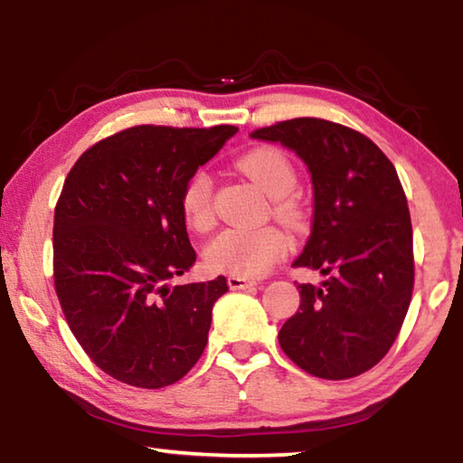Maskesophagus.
<instances>
[{"instance_id":"1","label":"esophagus","mask_w":463,"mask_h":463,"mask_svg":"<svg viewBox=\"0 0 463 463\" xmlns=\"http://www.w3.org/2000/svg\"><path fill=\"white\" fill-rule=\"evenodd\" d=\"M250 286H255L253 279L241 278V276H229V288L231 289H247Z\"/></svg>"}]
</instances>
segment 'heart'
Here are the masks:
<instances>
[{"label":"heart","mask_w":463,"mask_h":463,"mask_svg":"<svg viewBox=\"0 0 463 463\" xmlns=\"http://www.w3.org/2000/svg\"><path fill=\"white\" fill-rule=\"evenodd\" d=\"M239 169L269 198H284L296 187V169L288 156L271 146L250 148L239 159ZM281 216H294L288 202H278ZM182 214L192 231L213 226V179L206 171H195L182 192ZM289 241L276 226L261 229H226L208 242L203 261L208 269L241 278L265 276L288 253Z\"/></svg>","instance_id":"obj_1"}]
</instances>
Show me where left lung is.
Wrapping results in <instances>:
<instances>
[{
  "mask_svg": "<svg viewBox=\"0 0 463 463\" xmlns=\"http://www.w3.org/2000/svg\"><path fill=\"white\" fill-rule=\"evenodd\" d=\"M307 165L315 190L310 237L294 265L320 271L300 284V308L278 335L317 378L347 380L388 354L409 310L414 261L406 195L394 165L362 132L294 118L250 132Z\"/></svg>",
  "mask_w": 463,
  "mask_h": 463,
  "instance_id": "left-lung-1",
  "label": "left lung"
}]
</instances>
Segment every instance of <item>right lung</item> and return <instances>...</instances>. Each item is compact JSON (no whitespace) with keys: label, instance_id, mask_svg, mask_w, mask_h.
Returning a JSON list of instances; mask_svg holds the SVG:
<instances>
[{"label":"right lung","instance_id":"right-lung-1","mask_svg":"<svg viewBox=\"0 0 463 463\" xmlns=\"http://www.w3.org/2000/svg\"><path fill=\"white\" fill-rule=\"evenodd\" d=\"M237 127H132L88 148L54 208V288L85 354L114 380L163 388L208 343L226 278L171 286L195 263L182 192Z\"/></svg>","mask_w":463,"mask_h":463}]
</instances>
